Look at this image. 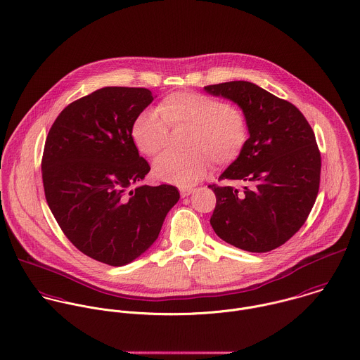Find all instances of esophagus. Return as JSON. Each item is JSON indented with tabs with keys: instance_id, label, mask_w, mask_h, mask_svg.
<instances>
[{
	"instance_id": "esophagus-1",
	"label": "esophagus",
	"mask_w": 360,
	"mask_h": 360,
	"mask_svg": "<svg viewBox=\"0 0 360 360\" xmlns=\"http://www.w3.org/2000/svg\"><path fill=\"white\" fill-rule=\"evenodd\" d=\"M193 193H194V188H191V187H181L180 188V195L181 197H188Z\"/></svg>"
}]
</instances>
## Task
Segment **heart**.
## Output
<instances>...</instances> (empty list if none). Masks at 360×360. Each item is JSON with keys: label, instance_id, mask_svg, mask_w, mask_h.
I'll return each instance as SVG.
<instances>
[{"label": "heart", "instance_id": "obj_1", "mask_svg": "<svg viewBox=\"0 0 360 360\" xmlns=\"http://www.w3.org/2000/svg\"><path fill=\"white\" fill-rule=\"evenodd\" d=\"M188 127L183 153L166 152L153 162V174L166 183L191 186L204 179L211 160L228 165L238 159L247 142V122L241 110L219 99L193 91L174 92L156 110L141 112L131 124V139L145 156L160 152L167 127Z\"/></svg>", "mask_w": 360, "mask_h": 360}]
</instances>
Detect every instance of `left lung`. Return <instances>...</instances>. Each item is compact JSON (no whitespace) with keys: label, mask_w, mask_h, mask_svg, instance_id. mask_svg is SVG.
<instances>
[{"label":"left lung","mask_w":360,"mask_h":360,"mask_svg":"<svg viewBox=\"0 0 360 360\" xmlns=\"http://www.w3.org/2000/svg\"><path fill=\"white\" fill-rule=\"evenodd\" d=\"M241 109L248 139L219 180L245 181L208 186L217 195L211 226L226 243L266 252L290 239L306 222L319 194L321 156L310 124L292 103L247 81L204 88Z\"/></svg>","instance_id":"1"}]
</instances>
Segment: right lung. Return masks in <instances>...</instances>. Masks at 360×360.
<instances>
[{
    "label": "right lung",
    "mask_w": 360,
    "mask_h": 360,
    "mask_svg": "<svg viewBox=\"0 0 360 360\" xmlns=\"http://www.w3.org/2000/svg\"><path fill=\"white\" fill-rule=\"evenodd\" d=\"M152 101L145 88H102L68 105L44 143L43 186L57 224L79 251L113 266L155 243L180 198L169 184L138 186L150 166L131 124Z\"/></svg>",
    "instance_id": "1"
}]
</instances>
